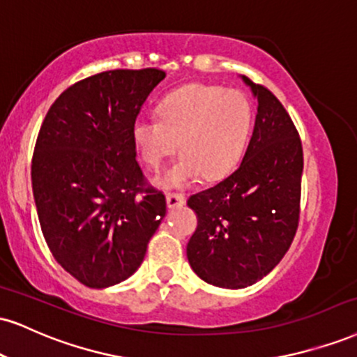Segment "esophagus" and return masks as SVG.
<instances>
[{"instance_id":"34e87169","label":"esophagus","mask_w":357,"mask_h":357,"mask_svg":"<svg viewBox=\"0 0 357 357\" xmlns=\"http://www.w3.org/2000/svg\"><path fill=\"white\" fill-rule=\"evenodd\" d=\"M184 203H186V197L183 195H178V192H167L166 195V204L169 209L179 208V206H183Z\"/></svg>"}]
</instances>
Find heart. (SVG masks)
Instances as JSON below:
<instances>
[{
	"label": "heart",
	"instance_id": "b5f03b06",
	"mask_svg": "<svg viewBox=\"0 0 357 357\" xmlns=\"http://www.w3.org/2000/svg\"><path fill=\"white\" fill-rule=\"evenodd\" d=\"M251 121V102L243 93L195 83L166 96L158 118L136 119L132 137L151 169H160L179 143L183 158L161 184L181 188L197 176L203 181H218L229 174L241 158Z\"/></svg>",
	"mask_w": 357,
	"mask_h": 357
}]
</instances>
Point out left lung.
<instances>
[{"label":"left lung","instance_id":"left-lung-1","mask_svg":"<svg viewBox=\"0 0 357 357\" xmlns=\"http://www.w3.org/2000/svg\"><path fill=\"white\" fill-rule=\"evenodd\" d=\"M243 79L257 98V114L241 165L188 199L197 216L188 261L203 281L225 289L248 287L273 271L293 243L301 204L299 132L266 86Z\"/></svg>","mask_w":357,"mask_h":357}]
</instances>
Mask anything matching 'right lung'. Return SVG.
Segmentation results:
<instances>
[{"label": "right lung", "instance_id": "add662e5", "mask_svg": "<svg viewBox=\"0 0 357 357\" xmlns=\"http://www.w3.org/2000/svg\"><path fill=\"white\" fill-rule=\"evenodd\" d=\"M158 68L102 71L59 94L38 132L33 195L54 259L81 284L101 289L131 276L166 214L146 181L132 137Z\"/></svg>", "mask_w": 357, "mask_h": 357}]
</instances>
